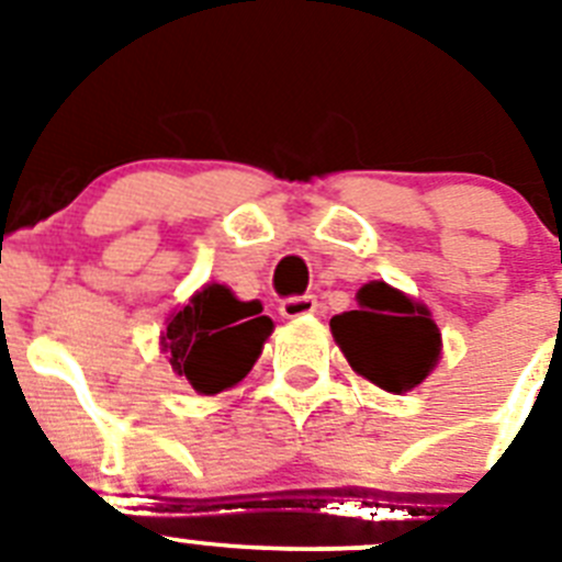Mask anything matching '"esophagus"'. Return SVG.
I'll return each instance as SVG.
<instances>
[{
  "instance_id": "obj_1",
  "label": "esophagus",
  "mask_w": 562,
  "mask_h": 562,
  "mask_svg": "<svg viewBox=\"0 0 562 562\" xmlns=\"http://www.w3.org/2000/svg\"><path fill=\"white\" fill-rule=\"evenodd\" d=\"M281 315L284 317H304L317 312V297L315 295H292L286 301H281Z\"/></svg>"
}]
</instances>
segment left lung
<instances>
[{
	"instance_id": "obj_1",
	"label": "left lung",
	"mask_w": 562,
	"mask_h": 562,
	"mask_svg": "<svg viewBox=\"0 0 562 562\" xmlns=\"http://www.w3.org/2000/svg\"><path fill=\"white\" fill-rule=\"evenodd\" d=\"M357 304L329 324L351 369L389 394L416 389L441 355V335L428 306L385 281L362 286Z\"/></svg>"
}]
</instances>
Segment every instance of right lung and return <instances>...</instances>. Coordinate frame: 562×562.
<instances>
[{"label":"right lung","instance_id":"right-lung-1","mask_svg":"<svg viewBox=\"0 0 562 562\" xmlns=\"http://www.w3.org/2000/svg\"><path fill=\"white\" fill-rule=\"evenodd\" d=\"M270 331L272 321L258 301H238L225 284H207L168 317L162 351L193 391L211 396L245 380Z\"/></svg>","mask_w":562,"mask_h":562}]
</instances>
